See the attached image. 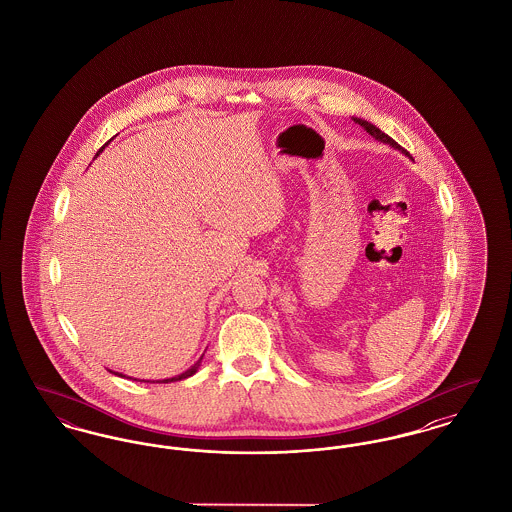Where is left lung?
<instances>
[{
    "label": "left lung",
    "instance_id": "8db88e82",
    "mask_svg": "<svg viewBox=\"0 0 512 512\" xmlns=\"http://www.w3.org/2000/svg\"><path fill=\"white\" fill-rule=\"evenodd\" d=\"M353 121L357 122V124H361V126L365 128L366 132H368L372 138H376L378 142H382V144H388V146L393 147V149H397V151H401V153H405V155L409 157V151L399 146V144H397L393 138H390L386 132H382L378 126L370 124V122L365 121V119H357V117H353Z\"/></svg>",
    "mask_w": 512,
    "mask_h": 512
}]
</instances>
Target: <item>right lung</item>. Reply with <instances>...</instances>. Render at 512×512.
Here are the masks:
<instances>
[{
  "label": "right lung",
  "mask_w": 512,
  "mask_h": 512,
  "mask_svg": "<svg viewBox=\"0 0 512 512\" xmlns=\"http://www.w3.org/2000/svg\"><path fill=\"white\" fill-rule=\"evenodd\" d=\"M109 142H111V140H109ZM109 142H107V144H109ZM107 144H105V146H107ZM103 147L99 149L98 153L103 151ZM201 359H203V355H201V357H199V361H197L194 366H190L186 372H182V374H178V376H172V378H165V380H155L153 384H169V382H178V380H184V378H190V376H194L195 372H197V368H199V365H201ZM109 372H113V370H109ZM113 374H117V376L124 378V374H121V372H113ZM134 380H136V378H134ZM140 382H144V380H140ZM147 382H149V380H147Z\"/></svg>",
  "instance_id": "right-lung-1"
}]
</instances>
